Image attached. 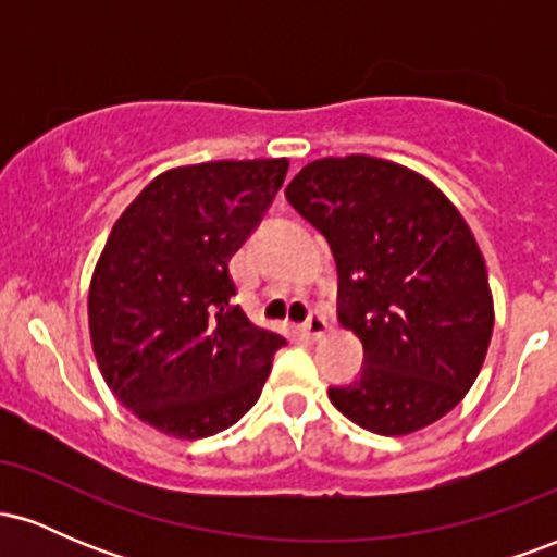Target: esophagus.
<instances>
[{
  "mask_svg": "<svg viewBox=\"0 0 557 557\" xmlns=\"http://www.w3.org/2000/svg\"><path fill=\"white\" fill-rule=\"evenodd\" d=\"M300 332H304L309 341H317V337H322L324 332H327V319H324L319 311H311L309 319H306L304 324H300Z\"/></svg>",
  "mask_w": 557,
  "mask_h": 557,
  "instance_id": "esophagus-1",
  "label": "esophagus"
}]
</instances>
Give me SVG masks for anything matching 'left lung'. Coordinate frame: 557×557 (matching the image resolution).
<instances>
[{"instance_id":"1","label":"left lung","mask_w":557,"mask_h":557,"mask_svg":"<svg viewBox=\"0 0 557 557\" xmlns=\"http://www.w3.org/2000/svg\"><path fill=\"white\" fill-rule=\"evenodd\" d=\"M337 264V317L363 343L350 385L330 387L363 430L417 432L456 408L482 369L495 324L474 235L413 170L367 154L306 164L285 188Z\"/></svg>"}]
</instances>
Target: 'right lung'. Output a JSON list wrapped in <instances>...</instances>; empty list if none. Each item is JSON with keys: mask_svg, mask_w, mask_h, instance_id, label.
Returning a JSON list of instances; mask_svg holds the SVG:
<instances>
[{"mask_svg": "<svg viewBox=\"0 0 557 557\" xmlns=\"http://www.w3.org/2000/svg\"><path fill=\"white\" fill-rule=\"evenodd\" d=\"M285 175L287 159L168 170L114 222L88 290V327L107 385L154 430L209 437L259 400L285 341L233 304L230 259Z\"/></svg>", "mask_w": 557, "mask_h": 557, "instance_id": "obj_1", "label": "right lung"}]
</instances>
